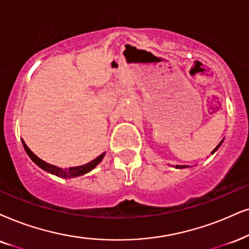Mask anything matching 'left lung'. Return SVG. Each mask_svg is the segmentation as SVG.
<instances>
[{
  "label": "left lung",
  "mask_w": 249,
  "mask_h": 249,
  "mask_svg": "<svg viewBox=\"0 0 249 249\" xmlns=\"http://www.w3.org/2000/svg\"><path fill=\"white\" fill-rule=\"evenodd\" d=\"M222 142H223V140L221 141V142H219L218 144H217V147L215 148V149H213V152H212V154H213V153H215L216 152V150L217 149H218V148L219 147H221V144H222ZM176 168H177V169H184V168H188V165H176Z\"/></svg>",
  "instance_id": "1"
}]
</instances>
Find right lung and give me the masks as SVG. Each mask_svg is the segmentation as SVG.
<instances>
[{"mask_svg":"<svg viewBox=\"0 0 249 249\" xmlns=\"http://www.w3.org/2000/svg\"><path fill=\"white\" fill-rule=\"evenodd\" d=\"M23 146L25 148V150H26L27 155L30 156V159L32 160V161L36 163L37 166H40L41 169L45 170V171H47V172H49V174L55 175L59 178H65V179L74 178V177H78V176H83L85 174H87V172H89L90 170H93L94 168H95V166L102 161V159L106 155V153H102L101 155L97 156L95 160H93V161L87 163V164H84L80 166H73V168H69V169H62V168H58V166L49 164V163H47L45 161H42L41 159H39V157H37L36 154H34L32 150H31L30 148L26 146V143H25L24 141H23Z\"/></svg>","mask_w":249,"mask_h":249,"instance_id":"1","label":"right lung"}]
</instances>
